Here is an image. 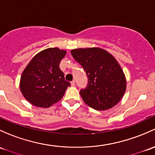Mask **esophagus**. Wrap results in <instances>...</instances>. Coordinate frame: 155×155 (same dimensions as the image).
Returning <instances> with one entry per match:
<instances>
[{"label": "esophagus", "instance_id": "esophagus-1", "mask_svg": "<svg viewBox=\"0 0 155 155\" xmlns=\"http://www.w3.org/2000/svg\"><path fill=\"white\" fill-rule=\"evenodd\" d=\"M71 84L72 86H75V81H72V82H71Z\"/></svg>", "mask_w": 155, "mask_h": 155}]
</instances>
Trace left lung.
Masks as SVG:
<instances>
[{
  "mask_svg": "<svg viewBox=\"0 0 155 155\" xmlns=\"http://www.w3.org/2000/svg\"><path fill=\"white\" fill-rule=\"evenodd\" d=\"M71 54L88 77L87 87L80 91L83 101L98 110L115 106L126 90L125 74L116 58L99 48L74 49Z\"/></svg>",
  "mask_w": 155,
  "mask_h": 155,
  "instance_id": "1",
  "label": "left lung"
}]
</instances>
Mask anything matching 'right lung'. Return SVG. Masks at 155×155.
<instances>
[{"label": "right lung", "mask_w": 155, "mask_h": 155, "mask_svg": "<svg viewBox=\"0 0 155 155\" xmlns=\"http://www.w3.org/2000/svg\"><path fill=\"white\" fill-rule=\"evenodd\" d=\"M66 50L51 48L37 53L23 71L20 88L23 96L36 107H49L64 96L71 83L64 79L59 64Z\"/></svg>", "instance_id": "add662e5"}]
</instances>
